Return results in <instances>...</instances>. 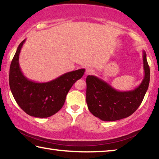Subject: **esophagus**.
Returning a JSON list of instances; mask_svg holds the SVG:
<instances>
[{
	"label": "esophagus",
	"mask_w": 159,
	"mask_h": 159,
	"mask_svg": "<svg viewBox=\"0 0 159 159\" xmlns=\"http://www.w3.org/2000/svg\"><path fill=\"white\" fill-rule=\"evenodd\" d=\"M95 71L93 69H90V68H88L86 69V71H85V74L87 75H90V74H93Z\"/></svg>",
	"instance_id": "34e87169"
}]
</instances>
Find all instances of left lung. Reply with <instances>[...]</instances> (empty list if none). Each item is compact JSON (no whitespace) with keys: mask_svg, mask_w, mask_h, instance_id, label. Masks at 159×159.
Returning <instances> with one entry per match:
<instances>
[{"mask_svg":"<svg viewBox=\"0 0 159 159\" xmlns=\"http://www.w3.org/2000/svg\"><path fill=\"white\" fill-rule=\"evenodd\" d=\"M144 79L133 90L119 91L95 76L86 78V102L91 114L104 121H114L130 116L138 109L149 84L150 69L143 51Z\"/></svg>","mask_w":159,"mask_h":159,"instance_id":"1","label":"left lung"}]
</instances>
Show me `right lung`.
<instances>
[{"label": "right lung", "instance_id": "1", "mask_svg": "<svg viewBox=\"0 0 159 159\" xmlns=\"http://www.w3.org/2000/svg\"><path fill=\"white\" fill-rule=\"evenodd\" d=\"M26 39L19 45L10 68L9 84L13 97L20 108L29 116L48 118L63 107L66 96L76 80L83 76L84 69L67 72L45 83L28 79L21 71L19 57Z\"/></svg>", "mask_w": 159, "mask_h": 159}]
</instances>
